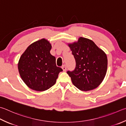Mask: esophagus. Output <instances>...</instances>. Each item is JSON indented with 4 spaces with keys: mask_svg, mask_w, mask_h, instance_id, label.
Wrapping results in <instances>:
<instances>
[{
    "mask_svg": "<svg viewBox=\"0 0 126 126\" xmlns=\"http://www.w3.org/2000/svg\"><path fill=\"white\" fill-rule=\"evenodd\" d=\"M62 68L63 69L64 72H65V71L67 70V66H66V65H63L62 66Z\"/></svg>",
    "mask_w": 126,
    "mask_h": 126,
    "instance_id": "34e87169",
    "label": "esophagus"
}]
</instances>
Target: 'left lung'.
Here are the masks:
<instances>
[{
	"instance_id": "obj_1",
	"label": "left lung",
	"mask_w": 126,
	"mask_h": 126,
	"mask_svg": "<svg viewBox=\"0 0 126 126\" xmlns=\"http://www.w3.org/2000/svg\"><path fill=\"white\" fill-rule=\"evenodd\" d=\"M69 47L76 63L75 69L67 72L73 84L82 91L97 88L106 74V54L93 41L86 38L80 37Z\"/></svg>"
}]
</instances>
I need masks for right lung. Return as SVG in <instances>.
Returning a JSON list of instances; mask_svg holds the SVG:
<instances>
[{"mask_svg":"<svg viewBox=\"0 0 126 126\" xmlns=\"http://www.w3.org/2000/svg\"><path fill=\"white\" fill-rule=\"evenodd\" d=\"M51 45L41 39L32 43L22 54L18 69L24 83L34 90H46L55 84L61 68L57 67L55 57L51 55Z\"/></svg>","mask_w":126,"mask_h":126,"instance_id":"right-lung-1","label":"right lung"}]
</instances>
